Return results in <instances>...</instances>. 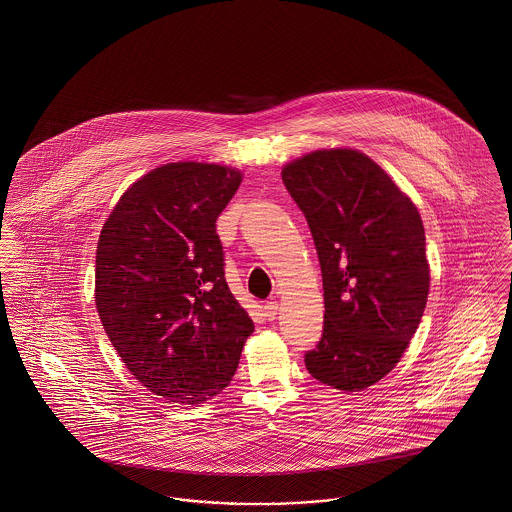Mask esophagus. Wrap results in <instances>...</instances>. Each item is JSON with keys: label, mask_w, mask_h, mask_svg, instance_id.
Returning a JSON list of instances; mask_svg holds the SVG:
<instances>
[{"label": "esophagus", "mask_w": 512, "mask_h": 512, "mask_svg": "<svg viewBox=\"0 0 512 512\" xmlns=\"http://www.w3.org/2000/svg\"><path fill=\"white\" fill-rule=\"evenodd\" d=\"M262 309H264V317L268 321H274L278 315V301H268V303H264Z\"/></svg>", "instance_id": "obj_1"}]
</instances>
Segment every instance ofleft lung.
<instances>
[{
    "instance_id": "8db88e82",
    "label": "left lung",
    "mask_w": 512,
    "mask_h": 512,
    "mask_svg": "<svg viewBox=\"0 0 512 512\" xmlns=\"http://www.w3.org/2000/svg\"><path fill=\"white\" fill-rule=\"evenodd\" d=\"M281 180L307 219L323 272L325 328L305 366L334 389L362 391L397 366L426 307L419 209L352 148L293 160Z\"/></svg>"
}]
</instances>
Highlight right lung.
<instances>
[{"instance_id": "1", "label": "right lung", "mask_w": 512, "mask_h": 512, "mask_svg": "<svg viewBox=\"0 0 512 512\" xmlns=\"http://www.w3.org/2000/svg\"><path fill=\"white\" fill-rule=\"evenodd\" d=\"M240 182L219 164L160 166L123 193L99 234L101 325L129 372L170 403L223 391L254 332L227 285L215 225Z\"/></svg>"}]
</instances>
